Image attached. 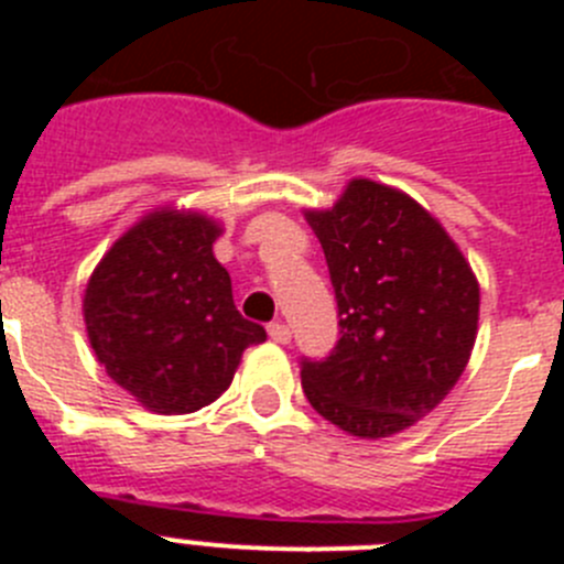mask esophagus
Here are the masks:
<instances>
[{"label":"esophagus","instance_id":"34e87169","mask_svg":"<svg viewBox=\"0 0 564 564\" xmlns=\"http://www.w3.org/2000/svg\"><path fill=\"white\" fill-rule=\"evenodd\" d=\"M268 336H271L276 344H288L291 341V327H288L285 322H273V325L268 327Z\"/></svg>","mask_w":564,"mask_h":564}]
</instances>
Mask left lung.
<instances>
[{
    "label": "left lung",
    "mask_w": 564,
    "mask_h": 564,
    "mask_svg": "<svg viewBox=\"0 0 564 564\" xmlns=\"http://www.w3.org/2000/svg\"><path fill=\"white\" fill-rule=\"evenodd\" d=\"M325 248L341 338L302 364L318 415L361 441L430 415L466 370L480 285L449 231L401 188L352 177L330 208H305Z\"/></svg>",
    "instance_id": "left-lung-1"
}]
</instances>
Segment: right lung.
I'll return each mask as SVG.
<instances>
[{"label":"right lung","instance_id":"add662e5","mask_svg":"<svg viewBox=\"0 0 564 564\" xmlns=\"http://www.w3.org/2000/svg\"><path fill=\"white\" fill-rule=\"evenodd\" d=\"M223 226L158 206L115 239L84 288L89 347L143 410L186 415L231 387L242 352L265 330L239 316L214 257Z\"/></svg>","mask_w":564,"mask_h":564}]
</instances>
